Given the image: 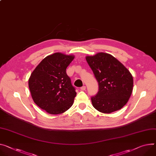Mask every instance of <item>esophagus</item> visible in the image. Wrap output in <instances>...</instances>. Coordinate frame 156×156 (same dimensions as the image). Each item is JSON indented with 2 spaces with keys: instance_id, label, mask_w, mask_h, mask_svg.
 Returning a JSON list of instances; mask_svg holds the SVG:
<instances>
[{
  "instance_id": "34e87169",
  "label": "esophagus",
  "mask_w": 156,
  "mask_h": 156,
  "mask_svg": "<svg viewBox=\"0 0 156 156\" xmlns=\"http://www.w3.org/2000/svg\"><path fill=\"white\" fill-rule=\"evenodd\" d=\"M86 89V86H82L80 87V90H85Z\"/></svg>"
}]
</instances>
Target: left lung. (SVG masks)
<instances>
[{
    "label": "left lung",
    "instance_id": "left-lung-1",
    "mask_svg": "<svg viewBox=\"0 0 156 156\" xmlns=\"http://www.w3.org/2000/svg\"><path fill=\"white\" fill-rule=\"evenodd\" d=\"M86 61L99 84L98 92L91 97L94 108L105 114L121 109L133 89V77L130 72L109 54L87 56Z\"/></svg>",
    "mask_w": 156,
    "mask_h": 156
}]
</instances>
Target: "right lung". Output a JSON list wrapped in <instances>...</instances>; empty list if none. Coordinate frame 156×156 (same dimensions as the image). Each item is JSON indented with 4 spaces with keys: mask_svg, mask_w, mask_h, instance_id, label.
Returning <instances> with one entry per match:
<instances>
[{
    "mask_svg": "<svg viewBox=\"0 0 156 156\" xmlns=\"http://www.w3.org/2000/svg\"><path fill=\"white\" fill-rule=\"evenodd\" d=\"M74 55L57 52L45 57L29 79L32 98L40 108L51 114H59L73 105L76 95L66 69Z\"/></svg>",
    "mask_w": 156,
    "mask_h": 156,
    "instance_id": "add662e5",
    "label": "right lung"
}]
</instances>
